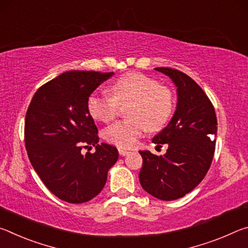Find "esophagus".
I'll use <instances>...</instances> for the list:
<instances>
[{"label": "esophagus", "instance_id": "34e87169", "mask_svg": "<svg viewBox=\"0 0 248 248\" xmlns=\"http://www.w3.org/2000/svg\"><path fill=\"white\" fill-rule=\"evenodd\" d=\"M118 151H119V154L121 155V156H125V155H128L130 152L128 150H125V149H118Z\"/></svg>", "mask_w": 248, "mask_h": 248}]
</instances>
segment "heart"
I'll return each mask as SVG.
<instances>
[{"mask_svg":"<svg viewBox=\"0 0 248 248\" xmlns=\"http://www.w3.org/2000/svg\"><path fill=\"white\" fill-rule=\"evenodd\" d=\"M109 93L110 96L92 94L87 110L95 120L108 123L118 114L119 106L129 104L130 119L117 121L104 131L105 139L120 148H131L148 128L162 129L173 114V92L142 73L130 72L117 78Z\"/></svg>","mask_w":248,"mask_h":248,"instance_id":"b5f03b06","label":"heart"}]
</instances>
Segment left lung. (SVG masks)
Returning <instances> with one entry per match:
<instances>
[{
    "label": "left lung",
    "mask_w": 248,
    "mask_h": 248,
    "mask_svg": "<svg viewBox=\"0 0 248 248\" xmlns=\"http://www.w3.org/2000/svg\"><path fill=\"white\" fill-rule=\"evenodd\" d=\"M155 70L173 81L177 104L169 124L152 139L169 145L166 153L158 156L139 151L143 159L139 179L151 196L170 201L195 189L204 178L215 154L217 123L211 102L194 79L175 69Z\"/></svg>",
    "instance_id": "1"
}]
</instances>
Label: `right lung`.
Here are the masks:
<instances>
[{"label": "right lung", "instance_id": "right-lung-1", "mask_svg": "<svg viewBox=\"0 0 248 248\" xmlns=\"http://www.w3.org/2000/svg\"><path fill=\"white\" fill-rule=\"evenodd\" d=\"M114 72L68 71L39 87L25 121V144L33 170L46 187L70 203L90 201L103 190L118 150L98 144L87 99ZM82 144L95 154L80 153Z\"/></svg>", "mask_w": 248, "mask_h": 248}]
</instances>
